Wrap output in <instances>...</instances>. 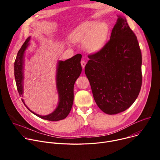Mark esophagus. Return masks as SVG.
Masks as SVG:
<instances>
[{"instance_id": "obj_1", "label": "esophagus", "mask_w": 160, "mask_h": 160, "mask_svg": "<svg viewBox=\"0 0 160 160\" xmlns=\"http://www.w3.org/2000/svg\"><path fill=\"white\" fill-rule=\"evenodd\" d=\"M85 64H86V62H85V61L82 60V61H81V65H82V68H83H83H85Z\"/></svg>"}]
</instances>
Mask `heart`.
Instances as JSON below:
<instances>
[{
    "instance_id": "heart-1",
    "label": "heart",
    "mask_w": 160,
    "mask_h": 160,
    "mask_svg": "<svg viewBox=\"0 0 160 160\" xmlns=\"http://www.w3.org/2000/svg\"><path fill=\"white\" fill-rule=\"evenodd\" d=\"M108 28L104 22L88 21L83 22L74 32L73 39L85 43V48L90 52L99 51L105 43Z\"/></svg>"
}]
</instances>
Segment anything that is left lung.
Instances as JSON below:
<instances>
[{
    "mask_svg": "<svg viewBox=\"0 0 160 160\" xmlns=\"http://www.w3.org/2000/svg\"><path fill=\"white\" fill-rule=\"evenodd\" d=\"M88 58L85 73L98 107L115 115L131 106L141 88L142 54L125 18L118 16L110 40Z\"/></svg>",
    "mask_w": 160,
    "mask_h": 160,
    "instance_id": "8db88e82",
    "label": "left lung"
}]
</instances>
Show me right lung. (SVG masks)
I'll use <instances>...</instances> for the list:
<instances>
[{"label": "right lung", "mask_w": 160, "mask_h": 160, "mask_svg": "<svg viewBox=\"0 0 160 160\" xmlns=\"http://www.w3.org/2000/svg\"><path fill=\"white\" fill-rule=\"evenodd\" d=\"M30 37H28L19 50L14 62V77L18 93L22 96V80H23V56L24 53L29 44ZM82 55L77 54L70 59L64 61H59L58 65L56 85L59 94V104L55 111L46 116H40L28 109L21 99L25 106L36 116L49 121H59L64 119L70 113L73 102V87L77 79L82 72L80 61Z\"/></svg>", "instance_id": "add662e5"}]
</instances>
